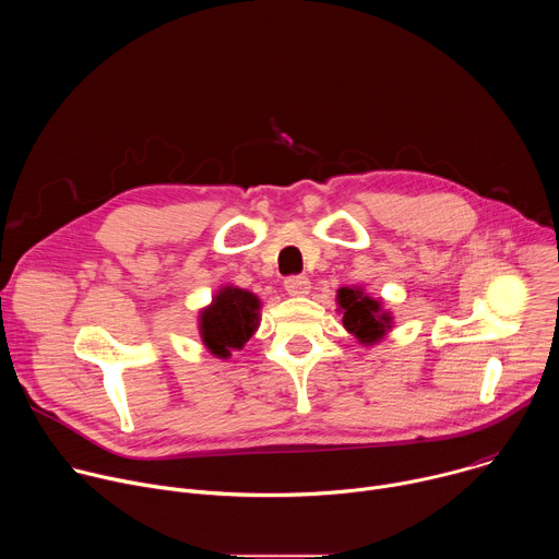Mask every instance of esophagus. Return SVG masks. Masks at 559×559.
I'll use <instances>...</instances> for the list:
<instances>
[{"label": "esophagus", "instance_id": "obj_1", "mask_svg": "<svg viewBox=\"0 0 559 559\" xmlns=\"http://www.w3.org/2000/svg\"><path fill=\"white\" fill-rule=\"evenodd\" d=\"M285 289L289 296H305V294H309V278L307 276H287Z\"/></svg>", "mask_w": 559, "mask_h": 559}]
</instances>
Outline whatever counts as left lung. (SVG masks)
Listing matches in <instances>:
<instances>
[{"mask_svg":"<svg viewBox=\"0 0 559 559\" xmlns=\"http://www.w3.org/2000/svg\"><path fill=\"white\" fill-rule=\"evenodd\" d=\"M336 302L343 313V328L356 336L360 345H376L391 330V313L382 309L380 300L367 296L360 287H341Z\"/></svg>","mask_w":559,"mask_h":559,"instance_id":"obj_1","label":"left lung"}]
</instances>
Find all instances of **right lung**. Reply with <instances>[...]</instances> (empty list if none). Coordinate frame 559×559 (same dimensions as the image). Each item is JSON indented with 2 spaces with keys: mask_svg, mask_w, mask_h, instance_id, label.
Listing matches in <instances>:
<instances>
[{
  "mask_svg": "<svg viewBox=\"0 0 559 559\" xmlns=\"http://www.w3.org/2000/svg\"><path fill=\"white\" fill-rule=\"evenodd\" d=\"M261 300L257 294L225 285L212 302L199 313V334L203 345L216 358H229L234 349H243L261 323Z\"/></svg>",
  "mask_w": 559,
  "mask_h": 559,
  "instance_id": "right-lung-1",
  "label": "right lung"
}]
</instances>
